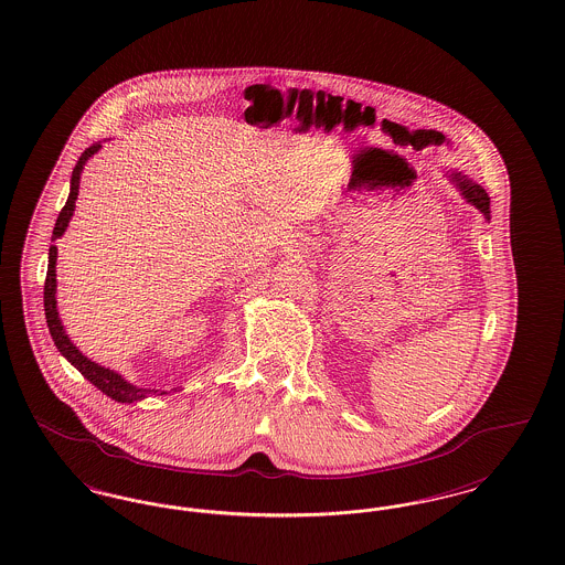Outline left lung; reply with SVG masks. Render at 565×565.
<instances>
[{
  "label": "left lung",
  "mask_w": 565,
  "mask_h": 565,
  "mask_svg": "<svg viewBox=\"0 0 565 565\" xmlns=\"http://www.w3.org/2000/svg\"><path fill=\"white\" fill-rule=\"evenodd\" d=\"M454 182H456L459 190H461V194H463V199L468 201V203H472L477 210H481V214L489 220V194L484 192L479 184H475V182H470L468 178H463V175H459V173H454Z\"/></svg>",
  "instance_id": "obj_1"
}]
</instances>
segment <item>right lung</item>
<instances>
[{
  "label": "right lung",
  "mask_w": 565,
  "mask_h": 565,
  "mask_svg": "<svg viewBox=\"0 0 565 565\" xmlns=\"http://www.w3.org/2000/svg\"><path fill=\"white\" fill-rule=\"evenodd\" d=\"M99 148H102V143H93L90 148H86L82 152L81 159L76 162V167L72 171L70 196H67V203L63 205V210L58 212L51 242H56L65 233V228H67V224H70V220L74 215V210H76L82 169H84V164L95 152H99ZM54 265H56V245H51V249H49V270H46V281H44V311H46V323H49V330H51V337H53L56 350L61 351L81 371L84 379H88L95 387H99L106 396H109L116 403H137V401H143L146 396H150L152 392L157 394L159 390L137 387L134 383L125 381L118 373L109 371L106 366L95 364L93 360L82 355L81 350L70 341V337L65 334L61 320H58V311H56V298H54V295H56V270H54Z\"/></svg>",
  "instance_id": "add662e5"
}]
</instances>
